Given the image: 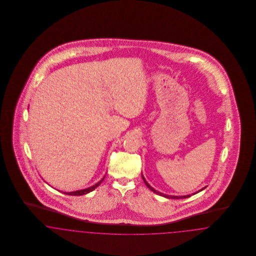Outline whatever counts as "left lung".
I'll return each instance as SVG.
<instances>
[{"mask_svg":"<svg viewBox=\"0 0 256 256\" xmlns=\"http://www.w3.org/2000/svg\"><path fill=\"white\" fill-rule=\"evenodd\" d=\"M143 180H144V182L146 183L148 188V189H150L152 192H154V193H156V194H158V195L162 196H165V198H172V200H176V198H186L191 196V195L180 196H168L165 195V194H162V193H160L158 191H156V189H154L152 186H150V184L146 182V180L144 178V176H143ZM204 188H206V187H204ZM204 188H202V190H200V191H202ZM200 191H198V192H200Z\"/></svg>","mask_w":256,"mask_h":256,"instance_id":"left-lung-1","label":"left lung"}]
</instances>
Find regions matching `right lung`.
<instances>
[{
  "mask_svg": "<svg viewBox=\"0 0 256 256\" xmlns=\"http://www.w3.org/2000/svg\"><path fill=\"white\" fill-rule=\"evenodd\" d=\"M104 178L100 180V182H98L97 184H95V185H93V186H91V187H89V188H86V189H84V190H78V191H74V192H68V193H66L67 195L70 196H82V195H86L87 193H89V192H91V191H93L94 189H96L98 186L102 183V182L104 180Z\"/></svg>",
  "mask_w": 256,
  "mask_h": 256,
  "instance_id": "add662e5",
  "label": "right lung"
}]
</instances>
